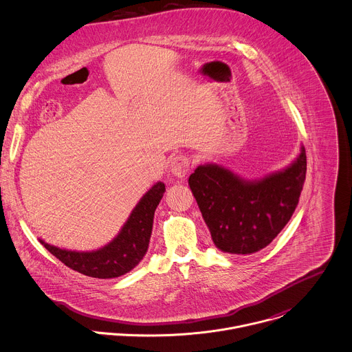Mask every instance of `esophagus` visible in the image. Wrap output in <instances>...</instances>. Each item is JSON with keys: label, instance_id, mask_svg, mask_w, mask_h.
Wrapping results in <instances>:
<instances>
[{"label": "esophagus", "instance_id": "1", "mask_svg": "<svg viewBox=\"0 0 352 352\" xmlns=\"http://www.w3.org/2000/svg\"><path fill=\"white\" fill-rule=\"evenodd\" d=\"M190 167V159L185 155H179L177 157H174L171 160L170 164V173L175 177V178H185V175L188 174V170Z\"/></svg>", "mask_w": 352, "mask_h": 352}]
</instances>
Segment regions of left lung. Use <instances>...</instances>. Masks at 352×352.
<instances>
[{
    "instance_id": "8db88e82",
    "label": "left lung",
    "mask_w": 352,
    "mask_h": 352,
    "mask_svg": "<svg viewBox=\"0 0 352 352\" xmlns=\"http://www.w3.org/2000/svg\"><path fill=\"white\" fill-rule=\"evenodd\" d=\"M306 171L305 146L289 167L259 181H245L217 164L199 166L189 186L217 248L248 255L267 247L289 222Z\"/></svg>"
}]
</instances>
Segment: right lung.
Wrapping results in <instances>:
<instances>
[{"mask_svg": "<svg viewBox=\"0 0 352 352\" xmlns=\"http://www.w3.org/2000/svg\"><path fill=\"white\" fill-rule=\"evenodd\" d=\"M166 186L163 182L153 185L131 211L120 233L105 247L91 252L61 250L54 245L41 244L67 267L93 277L115 278L133 270L148 251L155 210L159 206Z\"/></svg>", "mask_w": 352, "mask_h": 352, "instance_id": "add662e5", "label": "right lung"}]
</instances>
